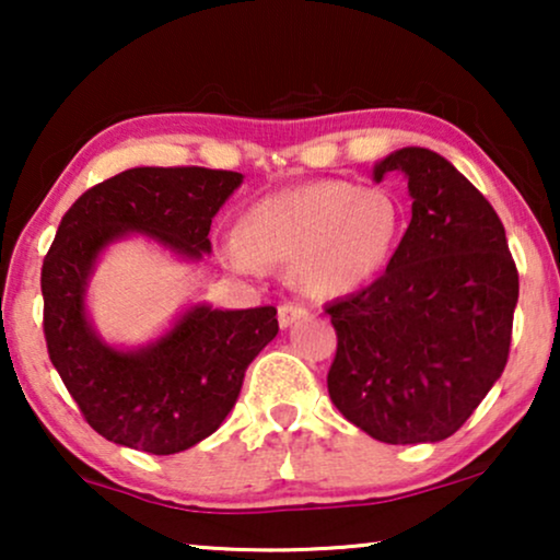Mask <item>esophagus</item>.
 Segmentation results:
<instances>
[{
  "label": "esophagus",
  "mask_w": 560,
  "mask_h": 560,
  "mask_svg": "<svg viewBox=\"0 0 560 560\" xmlns=\"http://www.w3.org/2000/svg\"><path fill=\"white\" fill-rule=\"evenodd\" d=\"M305 316H311V311L305 308V305H301V303H282L280 308H278V320H280L282 328L293 326L295 320H301Z\"/></svg>",
  "instance_id": "34e87169"
}]
</instances>
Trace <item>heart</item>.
I'll use <instances>...</instances> for the list:
<instances>
[{
    "label": "heart",
    "mask_w": 560,
    "mask_h": 560,
    "mask_svg": "<svg viewBox=\"0 0 560 560\" xmlns=\"http://www.w3.org/2000/svg\"><path fill=\"white\" fill-rule=\"evenodd\" d=\"M393 190L351 180H311L265 196L244 213L242 242L229 244L236 270L288 265L313 298L349 295L377 280L405 234Z\"/></svg>",
    "instance_id": "heart-1"
}]
</instances>
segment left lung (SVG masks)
I'll list each match as a JSON object with an SVG mask.
<instances>
[{"instance_id":"obj_1","label":"left lung","mask_w":560,"mask_h":560,"mask_svg":"<svg viewBox=\"0 0 560 560\" xmlns=\"http://www.w3.org/2000/svg\"><path fill=\"white\" fill-rule=\"evenodd\" d=\"M408 175L412 219L372 285L326 308L336 328L328 395L393 446L454 435L504 372L520 278L492 203L439 152L374 167Z\"/></svg>"}]
</instances>
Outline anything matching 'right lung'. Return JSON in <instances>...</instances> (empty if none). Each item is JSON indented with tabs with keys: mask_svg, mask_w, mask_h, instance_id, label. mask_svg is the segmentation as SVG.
<instances>
[{
	"mask_svg": "<svg viewBox=\"0 0 560 560\" xmlns=\"http://www.w3.org/2000/svg\"><path fill=\"white\" fill-rule=\"evenodd\" d=\"M242 173L211 167H132L96 183L60 219L43 259V334L48 357L106 441L167 456L224 423L247 366L278 334L272 305L217 311L196 305L171 334L140 351L106 347L83 313L91 265L127 232L155 236L186 257L211 252V219Z\"/></svg>",
	"mask_w": 560,
	"mask_h": 560,
	"instance_id": "right-lung-1",
	"label": "right lung"
}]
</instances>
